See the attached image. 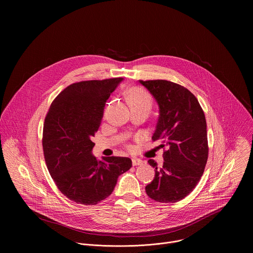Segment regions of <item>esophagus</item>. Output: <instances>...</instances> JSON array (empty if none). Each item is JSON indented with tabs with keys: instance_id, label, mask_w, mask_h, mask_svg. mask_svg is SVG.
<instances>
[{
	"instance_id": "esophagus-1",
	"label": "esophagus",
	"mask_w": 253,
	"mask_h": 253,
	"mask_svg": "<svg viewBox=\"0 0 253 253\" xmlns=\"http://www.w3.org/2000/svg\"><path fill=\"white\" fill-rule=\"evenodd\" d=\"M132 164H133V166L141 165V164H143V161L141 159H138V158H132Z\"/></svg>"
}]
</instances>
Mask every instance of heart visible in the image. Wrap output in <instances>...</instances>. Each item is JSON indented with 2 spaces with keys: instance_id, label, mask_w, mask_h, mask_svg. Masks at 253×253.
<instances>
[{
  "instance_id": "obj_1",
  "label": "heart",
  "mask_w": 253,
  "mask_h": 253,
  "mask_svg": "<svg viewBox=\"0 0 253 253\" xmlns=\"http://www.w3.org/2000/svg\"><path fill=\"white\" fill-rule=\"evenodd\" d=\"M127 100L131 108L137 107H149L151 106V101L149 96L145 91L139 88H131L127 91Z\"/></svg>"
}]
</instances>
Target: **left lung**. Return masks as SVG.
<instances>
[{
  "instance_id": "8db88e82",
  "label": "left lung",
  "mask_w": 253,
  "mask_h": 253,
  "mask_svg": "<svg viewBox=\"0 0 253 253\" xmlns=\"http://www.w3.org/2000/svg\"><path fill=\"white\" fill-rule=\"evenodd\" d=\"M159 107L153 141L161 140L165 147L163 165L153 159L148 163L155 176L145 187L155 201L174 203L186 197L197 185L207 158V128L202 108L186 88L166 80L141 81Z\"/></svg>"
}]
</instances>
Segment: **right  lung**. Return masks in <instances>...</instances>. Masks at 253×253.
I'll use <instances>...</instances> for the list:
<instances>
[{
  "label": "right lung",
  "mask_w": 253,
  "mask_h": 253,
  "mask_svg": "<svg viewBox=\"0 0 253 253\" xmlns=\"http://www.w3.org/2000/svg\"><path fill=\"white\" fill-rule=\"evenodd\" d=\"M123 78L83 81L64 89L53 101L43 130L48 170L59 190L70 200L94 205L109 196L118 177L128 171L127 157L98 161L92 141L111 93Z\"/></svg>",
  "instance_id": "right-lung-1"
}]
</instances>
